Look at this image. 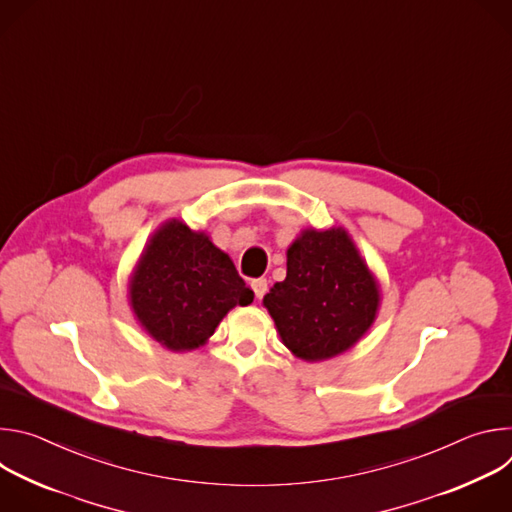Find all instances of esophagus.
I'll use <instances>...</instances> for the list:
<instances>
[{
  "label": "esophagus",
  "mask_w": 512,
  "mask_h": 512,
  "mask_svg": "<svg viewBox=\"0 0 512 512\" xmlns=\"http://www.w3.org/2000/svg\"><path fill=\"white\" fill-rule=\"evenodd\" d=\"M251 287L255 291V298L261 300L265 294H267V279H253L251 281Z\"/></svg>",
  "instance_id": "obj_1"
}]
</instances>
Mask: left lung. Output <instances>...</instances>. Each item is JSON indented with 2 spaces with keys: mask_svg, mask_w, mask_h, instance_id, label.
<instances>
[{
  "mask_svg": "<svg viewBox=\"0 0 512 512\" xmlns=\"http://www.w3.org/2000/svg\"><path fill=\"white\" fill-rule=\"evenodd\" d=\"M281 342L308 362L352 348L373 326L381 289L342 227L304 229L287 249V275L263 298Z\"/></svg>",
  "mask_w": 512,
  "mask_h": 512,
  "instance_id": "1",
  "label": "left lung"
}]
</instances>
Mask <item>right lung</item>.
Listing matches in <instances>:
<instances>
[{"instance_id":"add662e5","label":"right lung","mask_w":512,"mask_h":512,"mask_svg":"<svg viewBox=\"0 0 512 512\" xmlns=\"http://www.w3.org/2000/svg\"><path fill=\"white\" fill-rule=\"evenodd\" d=\"M127 289L137 324L172 352L202 346L235 306L255 298L231 257L178 218L150 237Z\"/></svg>"}]
</instances>
